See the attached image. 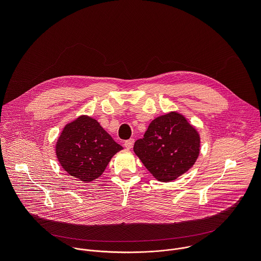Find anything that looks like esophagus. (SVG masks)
<instances>
[{
  "label": "esophagus",
  "mask_w": 261,
  "mask_h": 261,
  "mask_svg": "<svg viewBox=\"0 0 261 261\" xmlns=\"http://www.w3.org/2000/svg\"><path fill=\"white\" fill-rule=\"evenodd\" d=\"M133 144H134V139H128V140H126L125 143H124V145L126 146L127 150H131Z\"/></svg>",
  "instance_id": "1"
}]
</instances>
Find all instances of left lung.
Segmentation results:
<instances>
[{"label": "left lung", "instance_id": "1", "mask_svg": "<svg viewBox=\"0 0 261 261\" xmlns=\"http://www.w3.org/2000/svg\"><path fill=\"white\" fill-rule=\"evenodd\" d=\"M133 151L156 179L171 181L196 162L200 136L182 115L170 111L151 122Z\"/></svg>", "mask_w": 261, "mask_h": 261}]
</instances>
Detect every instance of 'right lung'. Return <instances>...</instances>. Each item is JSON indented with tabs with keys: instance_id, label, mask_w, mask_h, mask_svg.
<instances>
[{
	"instance_id": "add662e5",
	"label": "right lung",
	"mask_w": 261,
	"mask_h": 261,
	"mask_svg": "<svg viewBox=\"0 0 261 261\" xmlns=\"http://www.w3.org/2000/svg\"><path fill=\"white\" fill-rule=\"evenodd\" d=\"M121 150L123 146L89 116L68 123L56 144L57 158L64 170L86 182L99 177Z\"/></svg>"
}]
</instances>
